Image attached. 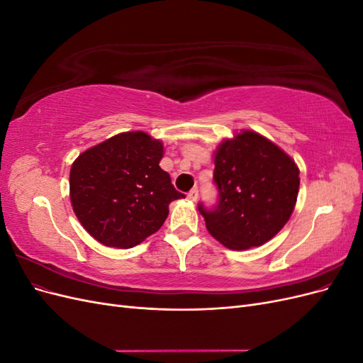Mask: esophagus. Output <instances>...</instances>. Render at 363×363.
Returning a JSON list of instances; mask_svg holds the SVG:
<instances>
[{"label": "esophagus", "instance_id": "34e87169", "mask_svg": "<svg viewBox=\"0 0 363 363\" xmlns=\"http://www.w3.org/2000/svg\"><path fill=\"white\" fill-rule=\"evenodd\" d=\"M188 199H189L191 201H196V200H199V188H194L192 191H189Z\"/></svg>", "mask_w": 363, "mask_h": 363}]
</instances>
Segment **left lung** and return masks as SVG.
Instances as JSON below:
<instances>
[{
    "mask_svg": "<svg viewBox=\"0 0 363 363\" xmlns=\"http://www.w3.org/2000/svg\"><path fill=\"white\" fill-rule=\"evenodd\" d=\"M218 201L199 203L211 235L230 250L268 242L288 223L300 188L295 162L276 144L244 131L224 140L215 155Z\"/></svg>",
    "mask_w": 363,
    "mask_h": 363,
    "instance_id": "obj_1",
    "label": "left lung"
}]
</instances>
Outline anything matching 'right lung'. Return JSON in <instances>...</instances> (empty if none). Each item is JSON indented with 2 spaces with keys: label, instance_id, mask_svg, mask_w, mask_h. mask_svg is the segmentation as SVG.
<instances>
[{
  "label": "right lung",
  "instance_id": "right-lung-1",
  "mask_svg": "<svg viewBox=\"0 0 363 363\" xmlns=\"http://www.w3.org/2000/svg\"><path fill=\"white\" fill-rule=\"evenodd\" d=\"M162 156V142L131 131L89 148L72 163L74 212L98 242L135 247L163 225L169 203L184 194L159 167Z\"/></svg>",
  "mask_w": 363,
  "mask_h": 363
}]
</instances>
